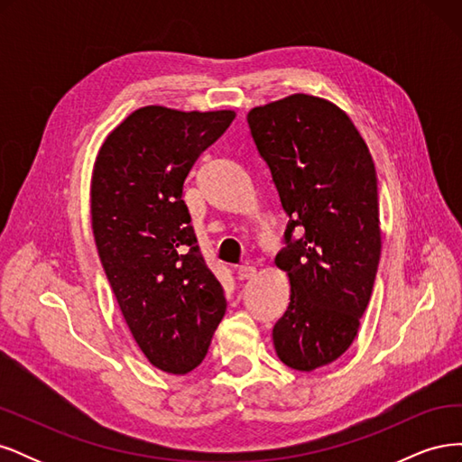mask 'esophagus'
<instances>
[{"label":"esophagus","instance_id":"esophagus-1","mask_svg":"<svg viewBox=\"0 0 462 462\" xmlns=\"http://www.w3.org/2000/svg\"><path fill=\"white\" fill-rule=\"evenodd\" d=\"M256 275V268L254 265H241L239 270H236V277L245 282V279H253Z\"/></svg>","mask_w":462,"mask_h":462}]
</instances>
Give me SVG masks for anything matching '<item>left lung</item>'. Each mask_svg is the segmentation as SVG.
<instances>
[{
    "label": "left lung",
    "mask_w": 462,
    "mask_h": 462,
    "mask_svg": "<svg viewBox=\"0 0 462 462\" xmlns=\"http://www.w3.org/2000/svg\"><path fill=\"white\" fill-rule=\"evenodd\" d=\"M246 119L289 216L275 263L289 275L291 302L273 346L289 368L312 372L353 345L372 297L382 253L374 160L351 117L326 97L291 94Z\"/></svg>",
    "instance_id": "1"
}]
</instances>
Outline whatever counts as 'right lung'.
<instances>
[{
    "mask_svg": "<svg viewBox=\"0 0 462 462\" xmlns=\"http://www.w3.org/2000/svg\"><path fill=\"white\" fill-rule=\"evenodd\" d=\"M233 119V109L144 106L106 136L94 162L97 254L133 339L167 374L200 365L227 309L197 245L183 183Z\"/></svg>",
    "mask_w": 462,
    "mask_h": 462,
    "instance_id": "right-lung-1",
    "label": "right lung"
}]
</instances>
